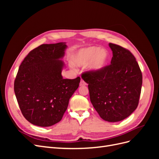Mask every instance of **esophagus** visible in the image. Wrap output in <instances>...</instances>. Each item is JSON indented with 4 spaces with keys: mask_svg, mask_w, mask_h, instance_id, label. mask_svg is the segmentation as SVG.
I'll use <instances>...</instances> for the list:
<instances>
[{
    "mask_svg": "<svg viewBox=\"0 0 159 159\" xmlns=\"http://www.w3.org/2000/svg\"><path fill=\"white\" fill-rule=\"evenodd\" d=\"M87 85V84H86L83 80H81V81H80V86H85V85Z\"/></svg>",
    "mask_w": 159,
    "mask_h": 159,
    "instance_id": "34e87169",
    "label": "esophagus"
}]
</instances>
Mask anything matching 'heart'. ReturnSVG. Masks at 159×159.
I'll return each mask as SVG.
<instances>
[{
	"label": "heart",
	"mask_w": 159,
	"mask_h": 159,
	"mask_svg": "<svg viewBox=\"0 0 159 159\" xmlns=\"http://www.w3.org/2000/svg\"><path fill=\"white\" fill-rule=\"evenodd\" d=\"M109 54L107 50L91 46L83 48L71 56V62L79 66L88 64L89 69L94 72L102 71L108 64Z\"/></svg>",
	"instance_id": "obj_1"
}]
</instances>
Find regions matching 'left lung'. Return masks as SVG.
I'll return each instance as SVG.
<instances>
[{
	"label": "left lung",
	"mask_w": 159,
	"mask_h": 159,
	"mask_svg": "<svg viewBox=\"0 0 159 159\" xmlns=\"http://www.w3.org/2000/svg\"><path fill=\"white\" fill-rule=\"evenodd\" d=\"M111 64L101 71L84 72L90 101L101 118L117 122L128 117L138 106L143 76L135 57L129 50L109 43Z\"/></svg>",
	"instance_id": "8db88e82"
}]
</instances>
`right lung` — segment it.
<instances>
[{
  "label": "right lung",
  "mask_w": 159,
  "mask_h": 159,
  "mask_svg": "<svg viewBox=\"0 0 159 159\" xmlns=\"http://www.w3.org/2000/svg\"><path fill=\"white\" fill-rule=\"evenodd\" d=\"M66 42L42 44L19 67L14 89L23 116L34 125L50 127L61 121L80 78L64 79Z\"/></svg>",
  "instance_id": "obj_1"
}]
</instances>
